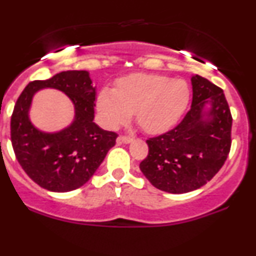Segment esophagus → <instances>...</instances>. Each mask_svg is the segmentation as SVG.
I'll use <instances>...</instances> for the list:
<instances>
[{
  "mask_svg": "<svg viewBox=\"0 0 256 256\" xmlns=\"http://www.w3.org/2000/svg\"><path fill=\"white\" fill-rule=\"evenodd\" d=\"M119 142V143H125V144H128V143H131L132 140V138L131 137H128V136H120V137H118V140H116Z\"/></svg>",
  "mask_w": 256,
  "mask_h": 256,
  "instance_id": "esophagus-1",
  "label": "esophagus"
}]
</instances>
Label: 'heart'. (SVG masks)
<instances>
[{
    "label": "heart",
    "instance_id": "obj_1",
    "mask_svg": "<svg viewBox=\"0 0 256 256\" xmlns=\"http://www.w3.org/2000/svg\"><path fill=\"white\" fill-rule=\"evenodd\" d=\"M190 90L184 80L152 74H131L116 82V90L104 88L98 110L108 128L128 122L132 113L148 134H161L178 122L188 106Z\"/></svg>",
    "mask_w": 256,
    "mask_h": 256
}]
</instances>
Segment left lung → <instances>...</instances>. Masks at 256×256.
I'll list each match as a JSON object with an SVG mask.
<instances>
[{
    "label": "left lung",
    "mask_w": 256,
    "mask_h": 256,
    "mask_svg": "<svg viewBox=\"0 0 256 256\" xmlns=\"http://www.w3.org/2000/svg\"><path fill=\"white\" fill-rule=\"evenodd\" d=\"M190 110L173 130L146 140L140 168L156 188L181 194L204 186L223 167L232 146V116L223 89L192 76ZM210 104V108L204 107Z\"/></svg>",
    "instance_id": "1"
}]
</instances>
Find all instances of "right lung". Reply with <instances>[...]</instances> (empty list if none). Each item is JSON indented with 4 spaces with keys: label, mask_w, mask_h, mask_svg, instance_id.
<instances>
[{
    "label": "right lung",
    "mask_w": 256,
    "mask_h": 256,
    "mask_svg": "<svg viewBox=\"0 0 256 256\" xmlns=\"http://www.w3.org/2000/svg\"><path fill=\"white\" fill-rule=\"evenodd\" d=\"M44 88L63 91L76 107L72 124L54 134L38 130L28 116L32 96ZM95 94L88 72L68 70L30 82L18 98L10 120L12 146L26 174L42 188L69 192L83 186L116 146L118 134L93 122Z\"/></svg>",
    "instance_id": "1"
}]
</instances>
